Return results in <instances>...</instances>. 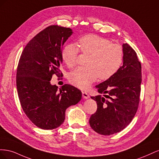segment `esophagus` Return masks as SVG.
I'll return each mask as SVG.
<instances>
[{
  "mask_svg": "<svg viewBox=\"0 0 159 159\" xmlns=\"http://www.w3.org/2000/svg\"><path fill=\"white\" fill-rule=\"evenodd\" d=\"M82 97L84 99H88L89 98V95L85 91H82Z\"/></svg>",
  "mask_w": 159,
  "mask_h": 159,
  "instance_id": "obj_1",
  "label": "esophagus"
}]
</instances>
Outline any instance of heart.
Segmentation results:
<instances>
[{"label": "heart", "mask_w": 159, "mask_h": 159, "mask_svg": "<svg viewBox=\"0 0 159 159\" xmlns=\"http://www.w3.org/2000/svg\"><path fill=\"white\" fill-rule=\"evenodd\" d=\"M78 46L81 52L88 53L91 56L88 63L89 67H80L70 74V82L76 87L87 89L99 76L102 80H107L121 68L123 49L106 38L86 35L80 38ZM78 54L79 48L74 44L66 45L61 50V58L70 68L76 64Z\"/></svg>", "instance_id": "heart-1"}]
</instances>
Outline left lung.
Segmentation results:
<instances>
[{"label": "left lung", "instance_id": "obj_1", "mask_svg": "<svg viewBox=\"0 0 159 159\" xmlns=\"http://www.w3.org/2000/svg\"><path fill=\"white\" fill-rule=\"evenodd\" d=\"M123 66L111 78L95 86L98 93L91 97L98 109L89 119L90 127L102 135L119 133L131 123L139 103L141 64L127 43L123 44Z\"/></svg>", "mask_w": 159, "mask_h": 159}]
</instances>
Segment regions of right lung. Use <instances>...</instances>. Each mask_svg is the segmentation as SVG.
<instances>
[{"instance_id":"right-lung-1","label":"right lung","mask_w":159,"mask_h":159,"mask_svg":"<svg viewBox=\"0 0 159 159\" xmlns=\"http://www.w3.org/2000/svg\"><path fill=\"white\" fill-rule=\"evenodd\" d=\"M73 34L70 28L50 26L34 37L22 52L16 71V87L22 108L30 121L42 129L60 127L66 110L78 103L81 91L65 84L52 85V75L60 74L61 49Z\"/></svg>"}]
</instances>
